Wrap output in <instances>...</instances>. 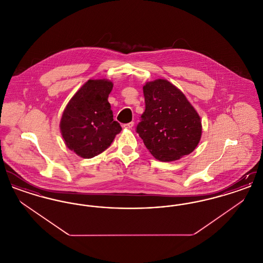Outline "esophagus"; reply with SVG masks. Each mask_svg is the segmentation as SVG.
Masks as SVG:
<instances>
[{
    "mask_svg": "<svg viewBox=\"0 0 263 263\" xmlns=\"http://www.w3.org/2000/svg\"><path fill=\"white\" fill-rule=\"evenodd\" d=\"M133 126H134V122H133V121H131V122H129V123H126V124H124L123 127L126 128V129H132V127H133Z\"/></svg>",
    "mask_w": 263,
    "mask_h": 263,
    "instance_id": "obj_1",
    "label": "esophagus"
}]
</instances>
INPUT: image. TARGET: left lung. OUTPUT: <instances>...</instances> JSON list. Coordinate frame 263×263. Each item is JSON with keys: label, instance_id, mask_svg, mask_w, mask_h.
<instances>
[{"label": "left lung", "instance_id": "obj_1", "mask_svg": "<svg viewBox=\"0 0 263 263\" xmlns=\"http://www.w3.org/2000/svg\"><path fill=\"white\" fill-rule=\"evenodd\" d=\"M145 111L136 132L159 161L171 162L193 152L200 141L198 113L185 96L166 80H156L143 87Z\"/></svg>", "mask_w": 263, "mask_h": 263}]
</instances>
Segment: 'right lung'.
Instances as JSON below:
<instances>
[{"mask_svg": "<svg viewBox=\"0 0 263 263\" xmlns=\"http://www.w3.org/2000/svg\"><path fill=\"white\" fill-rule=\"evenodd\" d=\"M113 84L88 80L67 104L60 129L67 147L82 158L90 159L106 150L122 128L113 120L108 96Z\"/></svg>", "mask_w": 263, "mask_h": 263, "instance_id": "1", "label": "right lung"}]
</instances>
